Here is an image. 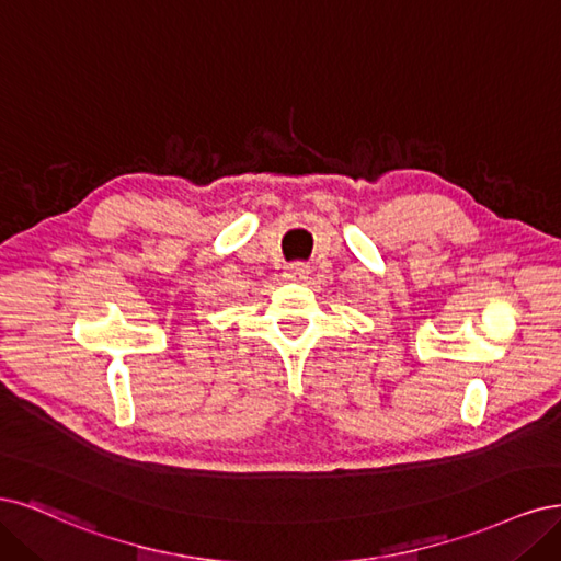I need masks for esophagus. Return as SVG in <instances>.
<instances>
[{"label":"esophagus","mask_w":561,"mask_h":561,"mask_svg":"<svg viewBox=\"0 0 561 561\" xmlns=\"http://www.w3.org/2000/svg\"><path fill=\"white\" fill-rule=\"evenodd\" d=\"M307 275H310V265H305V263H291L284 267V277L291 282H302V279H307Z\"/></svg>","instance_id":"esophagus-1"}]
</instances>
